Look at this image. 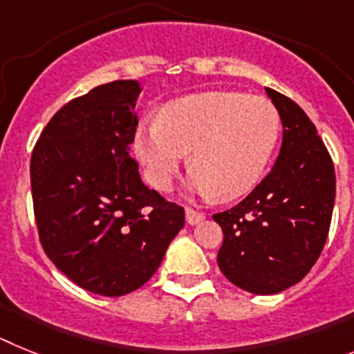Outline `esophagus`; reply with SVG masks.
Instances as JSON below:
<instances>
[{"label": "esophagus", "mask_w": 354, "mask_h": 354, "mask_svg": "<svg viewBox=\"0 0 354 354\" xmlns=\"http://www.w3.org/2000/svg\"><path fill=\"white\" fill-rule=\"evenodd\" d=\"M185 217H187V223L194 226V224L201 223V221L205 219V214H201V212H196V210H192V208L187 207L185 208Z\"/></svg>", "instance_id": "esophagus-1"}]
</instances>
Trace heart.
Returning <instances> with one entry per match:
<instances>
[{
	"label": "heart",
	"mask_w": 354,
	"mask_h": 354,
	"mask_svg": "<svg viewBox=\"0 0 354 354\" xmlns=\"http://www.w3.org/2000/svg\"><path fill=\"white\" fill-rule=\"evenodd\" d=\"M279 124L267 97L201 92L165 104L158 121L139 124L133 149L155 189L171 187L190 153V189L203 198L235 199L262 180Z\"/></svg>",
	"instance_id": "b5f03b06"
}]
</instances>
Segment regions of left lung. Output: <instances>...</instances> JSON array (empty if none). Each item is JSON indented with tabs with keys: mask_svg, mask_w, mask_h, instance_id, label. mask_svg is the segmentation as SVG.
<instances>
[{
	"mask_svg": "<svg viewBox=\"0 0 354 354\" xmlns=\"http://www.w3.org/2000/svg\"><path fill=\"white\" fill-rule=\"evenodd\" d=\"M283 126L270 173L239 205L214 215L224 241L223 274L242 290L270 296L296 285L317 262L335 203V169L299 104L266 88Z\"/></svg>",
	"mask_w": 354,
	"mask_h": 354,
	"instance_id": "obj_1",
	"label": "left lung"
}]
</instances>
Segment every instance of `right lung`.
Returning a JSON list of instances; mask_svg holds the SVG:
<instances>
[{
    "label": "right lung",
    "mask_w": 354,
    "mask_h": 354,
    "mask_svg": "<svg viewBox=\"0 0 354 354\" xmlns=\"http://www.w3.org/2000/svg\"><path fill=\"white\" fill-rule=\"evenodd\" d=\"M140 84L118 80L55 113L30 164L41 244L78 287L106 297L142 287L185 224V212L140 180L130 156Z\"/></svg>",
    "instance_id": "right-lung-1"
}]
</instances>
